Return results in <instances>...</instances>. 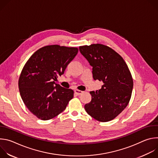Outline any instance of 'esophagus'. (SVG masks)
Listing matches in <instances>:
<instances>
[{
    "mask_svg": "<svg viewBox=\"0 0 158 158\" xmlns=\"http://www.w3.org/2000/svg\"><path fill=\"white\" fill-rule=\"evenodd\" d=\"M74 93L77 95H81L82 93H83V91H80V90H78V89H76V90H74Z\"/></svg>",
    "mask_w": 158,
    "mask_h": 158,
    "instance_id": "esophagus-1",
    "label": "esophagus"
}]
</instances>
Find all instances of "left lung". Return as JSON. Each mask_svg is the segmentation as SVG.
Listing matches in <instances>:
<instances>
[{
  "label": "left lung",
  "mask_w": 158,
  "mask_h": 158,
  "mask_svg": "<svg viewBox=\"0 0 158 158\" xmlns=\"http://www.w3.org/2000/svg\"><path fill=\"white\" fill-rule=\"evenodd\" d=\"M79 51L93 67L94 79L104 83L99 91L90 92L92 99L84 106L85 111L100 122L114 119L127 106L132 91L133 80L126 63L103 44L80 46Z\"/></svg>",
  "instance_id": "obj_1"
}]
</instances>
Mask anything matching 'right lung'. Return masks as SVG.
<instances>
[{
	"label": "right lung",
	"instance_id": "right-lung-1",
	"mask_svg": "<svg viewBox=\"0 0 158 158\" xmlns=\"http://www.w3.org/2000/svg\"><path fill=\"white\" fill-rule=\"evenodd\" d=\"M77 52V48L51 45L37 50L26 63L19 79V92L26 107L39 119L54 118L73 98L72 89L53 80L64 73Z\"/></svg>",
	"mask_w": 158,
	"mask_h": 158
}]
</instances>
